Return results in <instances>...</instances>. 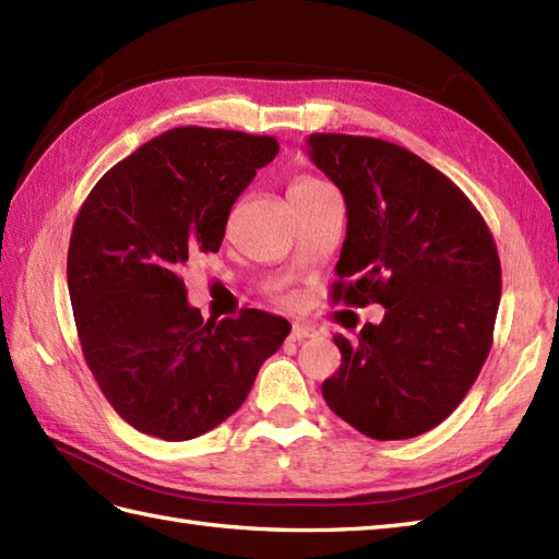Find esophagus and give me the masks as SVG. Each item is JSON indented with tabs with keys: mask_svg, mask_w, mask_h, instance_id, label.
<instances>
[{
	"mask_svg": "<svg viewBox=\"0 0 559 559\" xmlns=\"http://www.w3.org/2000/svg\"><path fill=\"white\" fill-rule=\"evenodd\" d=\"M317 336V329L310 324H302V322H295L293 331H290V338L293 341H307V338H314Z\"/></svg>",
	"mask_w": 559,
	"mask_h": 559,
	"instance_id": "34e87169",
	"label": "esophagus"
}]
</instances>
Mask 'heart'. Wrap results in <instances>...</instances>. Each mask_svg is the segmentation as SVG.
Instances as JSON below:
<instances>
[{"instance_id":"b5f03b06","label":"heart","mask_w":559,"mask_h":559,"mask_svg":"<svg viewBox=\"0 0 559 559\" xmlns=\"http://www.w3.org/2000/svg\"><path fill=\"white\" fill-rule=\"evenodd\" d=\"M322 185L324 182L314 180V177H298V180L290 185V192H307V189H317V187H322Z\"/></svg>"}]
</instances>
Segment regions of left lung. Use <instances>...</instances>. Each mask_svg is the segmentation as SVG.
I'll return each mask as SVG.
<instances>
[{"label": "left lung", "mask_w": 559, "mask_h": 559, "mask_svg": "<svg viewBox=\"0 0 559 559\" xmlns=\"http://www.w3.org/2000/svg\"><path fill=\"white\" fill-rule=\"evenodd\" d=\"M307 156L346 201L334 298L384 307L355 343L334 336L324 401L372 439L418 437L454 413L490 353L502 295L490 228L447 175L389 141L312 134Z\"/></svg>", "instance_id": "left-lung-1"}]
</instances>
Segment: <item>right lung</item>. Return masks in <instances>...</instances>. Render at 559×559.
I'll list each match as a JSON object with an SVG mask.
<instances>
[{"label":"right lung","mask_w":559,"mask_h":559,"mask_svg":"<svg viewBox=\"0 0 559 559\" xmlns=\"http://www.w3.org/2000/svg\"><path fill=\"white\" fill-rule=\"evenodd\" d=\"M278 153L273 136L177 127L100 177L74 223L69 300L81 350L134 430L185 442L242 406L259 367L290 334L245 310L204 322L182 271L218 252L230 209Z\"/></svg>","instance_id":"right-lung-1"}]
</instances>
